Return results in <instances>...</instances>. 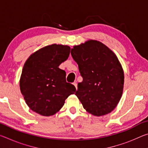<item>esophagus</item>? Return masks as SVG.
<instances>
[{"label":"esophagus","mask_w":148,"mask_h":148,"mask_svg":"<svg viewBox=\"0 0 148 148\" xmlns=\"http://www.w3.org/2000/svg\"><path fill=\"white\" fill-rule=\"evenodd\" d=\"M73 85L75 86V87H76V89H77V84H76V82H75L73 83Z\"/></svg>","instance_id":"34e87169"}]
</instances>
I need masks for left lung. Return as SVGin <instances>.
<instances>
[{
    "label": "left lung",
    "mask_w": 148,
    "mask_h": 148,
    "mask_svg": "<svg viewBox=\"0 0 148 148\" xmlns=\"http://www.w3.org/2000/svg\"><path fill=\"white\" fill-rule=\"evenodd\" d=\"M83 81L75 95L87 112L102 116L115 109L121 98L124 72L117 57L102 42L89 40L71 49Z\"/></svg>",
    "instance_id": "1"
}]
</instances>
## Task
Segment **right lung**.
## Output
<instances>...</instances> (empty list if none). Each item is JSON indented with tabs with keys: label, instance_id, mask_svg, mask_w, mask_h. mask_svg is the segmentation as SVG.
I'll use <instances>...</instances> for the list:
<instances>
[{
	"label": "right lung",
	"instance_id": "right-lung-1",
	"mask_svg": "<svg viewBox=\"0 0 148 148\" xmlns=\"http://www.w3.org/2000/svg\"><path fill=\"white\" fill-rule=\"evenodd\" d=\"M71 47L53 44L34 52L25 62L20 90L30 109L43 116L56 114L76 88L67 83L66 72L59 68L69 58Z\"/></svg>",
	"mask_w": 148,
	"mask_h": 148
}]
</instances>
